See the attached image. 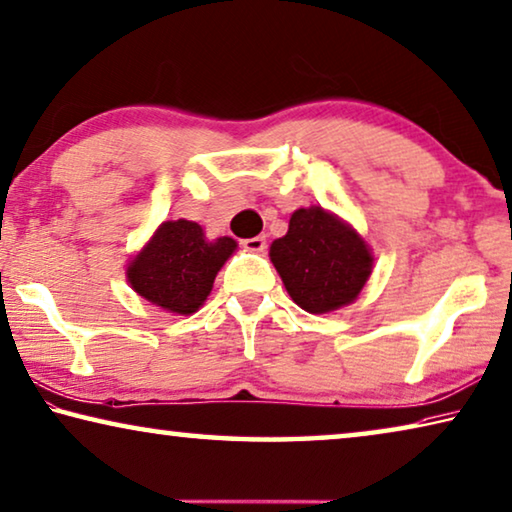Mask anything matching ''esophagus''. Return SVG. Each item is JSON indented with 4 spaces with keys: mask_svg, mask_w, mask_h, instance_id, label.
<instances>
[{
    "mask_svg": "<svg viewBox=\"0 0 512 512\" xmlns=\"http://www.w3.org/2000/svg\"><path fill=\"white\" fill-rule=\"evenodd\" d=\"M243 248L250 250V253H264L266 250V237H253V239H243Z\"/></svg>",
    "mask_w": 512,
    "mask_h": 512,
    "instance_id": "obj_1",
    "label": "esophagus"
}]
</instances>
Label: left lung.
Segmentation results:
<instances>
[{
  "label": "left lung",
  "instance_id": "8db88e82",
  "mask_svg": "<svg viewBox=\"0 0 512 512\" xmlns=\"http://www.w3.org/2000/svg\"><path fill=\"white\" fill-rule=\"evenodd\" d=\"M271 262L298 307L326 314L358 298L373 257L353 227L310 207L291 214L289 232L271 243Z\"/></svg>",
  "mask_w": 512,
  "mask_h": 512
}]
</instances>
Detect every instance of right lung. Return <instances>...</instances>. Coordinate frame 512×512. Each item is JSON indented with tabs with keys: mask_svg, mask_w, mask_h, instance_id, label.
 Returning a JSON list of instances; mask_svg holds the SVG:
<instances>
[{
	"mask_svg": "<svg viewBox=\"0 0 512 512\" xmlns=\"http://www.w3.org/2000/svg\"><path fill=\"white\" fill-rule=\"evenodd\" d=\"M237 241H207L193 221H166L148 246L132 259L127 280L136 294L175 314H193L212 291L216 273Z\"/></svg>",
	"mask_w": 512,
	"mask_h": 512,
	"instance_id": "1",
	"label": "right lung"
}]
</instances>
